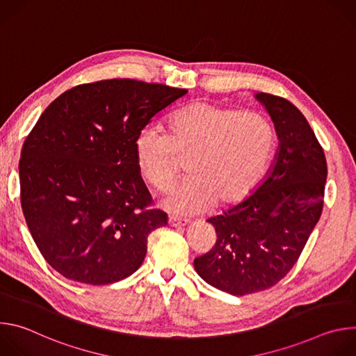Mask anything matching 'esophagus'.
Wrapping results in <instances>:
<instances>
[{
    "label": "esophagus",
    "mask_w": 356,
    "mask_h": 356,
    "mask_svg": "<svg viewBox=\"0 0 356 356\" xmlns=\"http://www.w3.org/2000/svg\"><path fill=\"white\" fill-rule=\"evenodd\" d=\"M190 221L186 218H177V217H169V225L170 227H186Z\"/></svg>",
    "instance_id": "obj_1"
}]
</instances>
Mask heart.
Here are the masks:
<instances>
[{"label":"heart","mask_w":356,"mask_h":356,"mask_svg":"<svg viewBox=\"0 0 356 356\" xmlns=\"http://www.w3.org/2000/svg\"><path fill=\"white\" fill-rule=\"evenodd\" d=\"M273 147V129L255 113H236L204 101L191 103L166 121V135L143 128L135 138L139 175L158 190L176 180L180 159L190 175L163 200L177 214L228 207L246 198L261 181Z\"/></svg>","instance_id":"obj_1"}]
</instances>
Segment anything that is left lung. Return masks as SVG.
Masks as SVG:
<instances>
[{"instance_id": "obj_1", "label": "left lung", "mask_w": 356, "mask_h": 356, "mask_svg": "<svg viewBox=\"0 0 356 356\" xmlns=\"http://www.w3.org/2000/svg\"><path fill=\"white\" fill-rule=\"evenodd\" d=\"M255 98L275 125V161L253 193L207 220L217 242L194 259L202 280L234 296L269 289L289 273L321 217L327 180L324 150L306 117L282 97Z\"/></svg>"}]
</instances>
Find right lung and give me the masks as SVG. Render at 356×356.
<instances>
[{
    "mask_svg": "<svg viewBox=\"0 0 356 356\" xmlns=\"http://www.w3.org/2000/svg\"><path fill=\"white\" fill-rule=\"evenodd\" d=\"M186 88L113 79L65 91L39 117L19 161L21 206L44 261L65 277L108 284L142 265L147 235L168 225L134 142Z\"/></svg>",
    "mask_w": 356,
    "mask_h": 356,
    "instance_id": "add662e5",
    "label": "right lung"
}]
</instances>
